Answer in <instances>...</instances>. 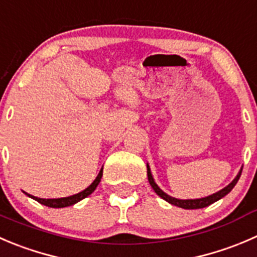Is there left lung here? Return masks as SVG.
Wrapping results in <instances>:
<instances>
[{
  "instance_id": "8db88e82",
  "label": "left lung",
  "mask_w": 257,
  "mask_h": 257,
  "mask_svg": "<svg viewBox=\"0 0 257 257\" xmlns=\"http://www.w3.org/2000/svg\"><path fill=\"white\" fill-rule=\"evenodd\" d=\"M241 172L242 171H240V173L237 174V177H236V178L233 179V181L231 182L227 187H225V188L221 189V191L216 192V193H213V195L208 196V197L198 198V200H178V198H173V197H171V196L167 195V193H164V192L162 191L158 186H157V183L154 182L153 177H152L149 166H147V176H148V181H149V183H151L152 188L154 189V192H156L157 195H158L159 197L163 198V200H166L167 202L171 203V205L178 206V207L184 208V210H197V208L207 207V206L212 205V203L216 202V201H218V200H221L222 197H225L228 192H231V189L235 187V184L237 183V181L240 179Z\"/></svg>"
}]
</instances>
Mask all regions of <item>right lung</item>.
<instances>
[{
    "instance_id": "1",
    "label": "right lung",
    "mask_w": 257,
    "mask_h": 257,
    "mask_svg": "<svg viewBox=\"0 0 257 257\" xmlns=\"http://www.w3.org/2000/svg\"><path fill=\"white\" fill-rule=\"evenodd\" d=\"M101 176H103V169H101L100 172H99L98 177L95 178V181L93 182V183L90 184V186L88 187L86 189H84V191H81L80 193H76V195L74 196H70V197H64V198H49V200H46V198H37L35 197V196H31V195H26L29 196V197L34 198V200H36L37 202H40L41 205H45L47 206V207H52V208H62V207H68V206H73L75 205L76 202H79V201H81L83 198L88 197L89 195H91L94 191H95V188L98 187L99 182H100L101 179Z\"/></svg>"
}]
</instances>
